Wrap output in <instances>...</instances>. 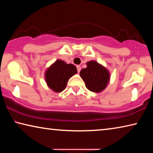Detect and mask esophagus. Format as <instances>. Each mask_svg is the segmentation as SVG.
I'll return each mask as SVG.
<instances>
[{"instance_id": "esophagus-1", "label": "esophagus", "mask_w": 153, "mask_h": 153, "mask_svg": "<svg viewBox=\"0 0 153 153\" xmlns=\"http://www.w3.org/2000/svg\"><path fill=\"white\" fill-rule=\"evenodd\" d=\"M76 67H77V72H78V73H79V71H81V67H80L79 65H77Z\"/></svg>"}]
</instances>
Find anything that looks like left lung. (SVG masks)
Here are the masks:
<instances>
[{
	"instance_id": "left-lung-1",
	"label": "left lung",
	"mask_w": 153,
	"mask_h": 153,
	"mask_svg": "<svg viewBox=\"0 0 153 153\" xmlns=\"http://www.w3.org/2000/svg\"><path fill=\"white\" fill-rule=\"evenodd\" d=\"M86 65V68L82 69L79 73L86 87L91 92L102 91L110 78L107 69L94 61L88 62Z\"/></svg>"
}]
</instances>
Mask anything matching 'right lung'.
Masks as SVG:
<instances>
[{
    "label": "right lung",
    "instance_id": "right-lung-1",
    "mask_svg": "<svg viewBox=\"0 0 153 153\" xmlns=\"http://www.w3.org/2000/svg\"><path fill=\"white\" fill-rule=\"evenodd\" d=\"M76 73L77 69L74 65L57 60L46 71L45 79L50 88L60 92L65 88L69 79Z\"/></svg>",
    "mask_w": 153,
    "mask_h": 153
}]
</instances>
